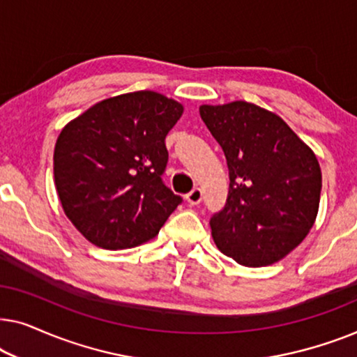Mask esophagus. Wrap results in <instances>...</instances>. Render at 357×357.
Masks as SVG:
<instances>
[{"instance_id":"esophagus-1","label":"esophagus","mask_w":357,"mask_h":357,"mask_svg":"<svg viewBox=\"0 0 357 357\" xmlns=\"http://www.w3.org/2000/svg\"><path fill=\"white\" fill-rule=\"evenodd\" d=\"M202 198H203V192L199 188H193L192 192L187 193V197H185L190 206H195V204L202 203Z\"/></svg>"}]
</instances>
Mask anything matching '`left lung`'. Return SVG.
<instances>
[{"label":"left lung","mask_w":357,"mask_h":357,"mask_svg":"<svg viewBox=\"0 0 357 357\" xmlns=\"http://www.w3.org/2000/svg\"><path fill=\"white\" fill-rule=\"evenodd\" d=\"M224 151L227 203L211 218V236L238 265L280 261L304 241L320 204L321 170L309 146L275 112L245 100L199 107Z\"/></svg>","instance_id":"1"}]
</instances>
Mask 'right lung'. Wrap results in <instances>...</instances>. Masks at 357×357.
I'll return each mask as SVG.
<instances>
[{"instance_id":"obj_1","label":"right lung","mask_w":357,"mask_h":357,"mask_svg":"<svg viewBox=\"0 0 357 357\" xmlns=\"http://www.w3.org/2000/svg\"><path fill=\"white\" fill-rule=\"evenodd\" d=\"M180 102L136 91L97 102L65 125L53 153L63 211L91 243L131 248L158 236L182 203L162 183L165 136Z\"/></svg>"}]
</instances>
